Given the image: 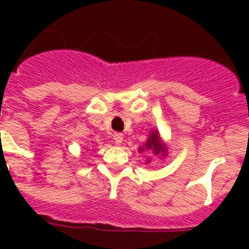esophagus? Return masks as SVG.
<instances>
[{"mask_svg": "<svg viewBox=\"0 0 249 249\" xmlns=\"http://www.w3.org/2000/svg\"><path fill=\"white\" fill-rule=\"evenodd\" d=\"M113 140H114V143L117 144V146H120V144L122 143V141H123V135H122V133H114Z\"/></svg>", "mask_w": 249, "mask_h": 249, "instance_id": "34e87169", "label": "esophagus"}]
</instances>
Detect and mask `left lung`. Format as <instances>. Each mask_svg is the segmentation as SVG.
Wrapping results in <instances>:
<instances>
[{"label":"left lung","mask_w":249,"mask_h":249,"mask_svg":"<svg viewBox=\"0 0 249 249\" xmlns=\"http://www.w3.org/2000/svg\"><path fill=\"white\" fill-rule=\"evenodd\" d=\"M144 151H151L153 155L158 156V157H166L167 156V144L162 141V138L160 136V132L157 129H152L149 132L146 143L142 147H140V152ZM146 162L149 163L151 160H147Z\"/></svg>","instance_id":"obj_1"}]
</instances>
